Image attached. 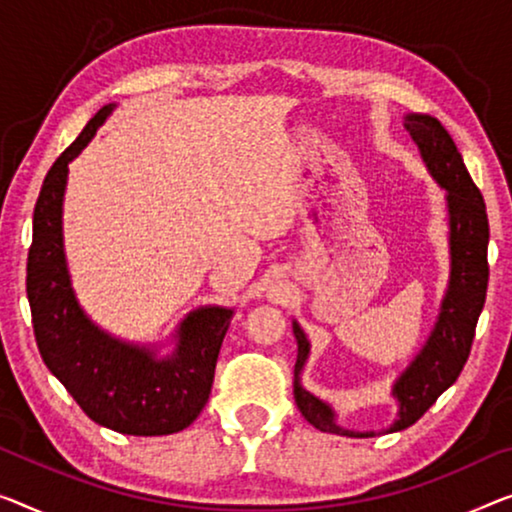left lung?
<instances>
[{
    "mask_svg": "<svg viewBox=\"0 0 512 512\" xmlns=\"http://www.w3.org/2000/svg\"><path fill=\"white\" fill-rule=\"evenodd\" d=\"M407 131L421 149L427 170L448 193V213H451V285L441 303L437 326L414 358V363L395 381L393 395L400 402V416L388 432H398L414 425L432 407L448 386L455 384L467 363L474 345L476 324L485 305L490 264H487V243H490V223H487L485 200L474 179L469 177L464 160L457 151L453 137L430 114H409ZM294 335L299 342V358L294 368V398L305 421L322 432L342 434V437H375V432H352L335 425V414L329 404L317 400L299 384L310 345L301 326L294 322Z\"/></svg>",
    "mask_w": 512,
    "mask_h": 512,
    "instance_id": "1",
    "label": "left lung"
}]
</instances>
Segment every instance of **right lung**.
Returning a JSON list of instances; mask_svg holds the SVG:
<instances>
[{
	"label": "right lung",
	"mask_w": 512,
	"mask_h": 512,
	"mask_svg": "<svg viewBox=\"0 0 512 512\" xmlns=\"http://www.w3.org/2000/svg\"><path fill=\"white\" fill-rule=\"evenodd\" d=\"M112 112L105 105L45 177L27 255V299L38 352L91 421L135 437L172 434L200 416L209 400L232 310L200 308L183 319L177 352L154 358L105 335L75 301L61 243V202L68 163Z\"/></svg>",
	"instance_id": "1"
}]
</instances>
